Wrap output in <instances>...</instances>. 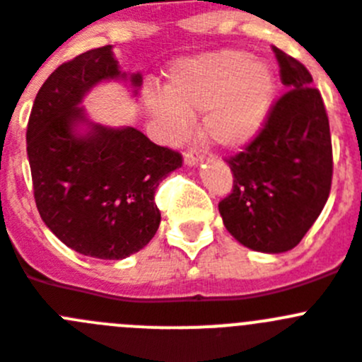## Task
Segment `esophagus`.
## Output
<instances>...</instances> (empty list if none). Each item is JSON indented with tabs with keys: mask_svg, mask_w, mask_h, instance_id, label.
<instances>
[{
	"mask_svg": "<svg viewBox=\"0 0 362 362\" xmlns=\"http://www.w3.org/2000/svg\"><path fill=\"white\" fill-rule=\"evenodd\" d=\"M200 157H202V153L198 151L197 148H187L184 151V162L187 165H194V164H198V160H200Z\"/></svg>",
	"mask_w": 362,
	"mask_h": 362,
	"instance_id": "34e87169",
	"label": "esophagus"
}]
</instances>
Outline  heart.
Instances as JSON below:
<instances>
[{
  "label": "heart",
  "instance_id": "heart-1",
  "mask_svg": "<svg viewBox=\"0 0 362 362\" xmlns=\"http://www.w3.org/2000/svg\"><path fill=\"white\" fill-rule=\"evenodd\" d=\"M274 76L249 52L218 50L182 59L169 70L165 95L149 92L146 106L169 141L187 133L191 115L204 112L211 144L238 149L258 135L274 97Z\"/></svg>",
  "mask_w": 362,
  "mask_h": 362
}]
</instances>
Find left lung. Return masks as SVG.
Instances as JSON below:
<instances>
[{"label":"left lung","instance_id":"1","mask_svg":"<svg viewBox=\"0 0 362 362\" xmlns=\"http://www.w3.org/2000/svg\"><path fill=\"white\" fill-rule=\"evenodd\" d=\"M286 92L272 103L258 135L227 158L233 189L218 204L223 226L242 245L285 252L323 211L332 187L327 108L305 64L272 47Z\"/></svg>","mask_w":362,"mask_h":362}]
</instances>
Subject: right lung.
Returning <instances> with one entry per match:
<instances>
[{
    "instance_id": "1",
    "label": "right lung",
    "mask_w": 362,
    "mask_h": 362,
    "mask_svg": "<svg viewBox=\"0 0 362 362\" xmlns=\"http://www.w3.org/2000/svg\"><path fill=\"white\" fill-rule=\"evenodd\" d=\"M119 76L110 45L66 61L37 92L27 126L39 214L64 245L99 259H122L148 245L160 223L155 191L182 165L180 153L135 128L74 133L84 119V93ZM132 83L141 86V76Z\"/></svg>"
}]
</instances>
